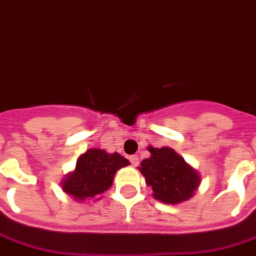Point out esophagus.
Returning <instances> with one entry per match:
<instances>
[{"mask_svg":"<svg viewBox=\"0 0 256 256\" xmlns=\"http://www.w3.org/2000/svg\"><path fill=\"white\" fill-rule=\"evenodd\" d=\"M130 159V163H132V166H134V167H136L139 164V158L138 155H132V156L128 158Z\"/></svg>","mask_w":256,"mask_h":256,"instance_id":"obj_1","label":"esophagus"}]
</instances>
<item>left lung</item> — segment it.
Segmentation results:
<instances>
[{"mask_svg": "<svg viewBox=\"0 0 256 256\" xmlns=\"http://www.w3.org/2000/svg\"><path fill=\"white\" fill-rule=\"evenodd\" d=\"M151 156L143 159L139 171L152 188L155 200L178 204L189 200L200 186V174L170 147H147Z\"/></svg>", "mask_w": 256, "mask_h": 256, "instance_id": "obj_1", "label": "left lung"}]
</instances>
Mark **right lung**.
Wrapping results in <instances>:
<instances>
[{
    "label": "right lung",
    "mask_w": 256,
    "mask_h": 256,
    "mask_svg": "<svg viewBox=\"0 0 256 256\" xmlns=\"http://www.w3.org/2000/svg\"><path fill=\"white\" fill-rule=\"evenodd\" d=\"M130 162L118 152L108 154L105 150L89 148L80 155L74 172L62 182V188L74 200H98L100 194L112 186L116 172Z\"/></svg>",
    "instance_id": "add662e5"
}]
</instances>
